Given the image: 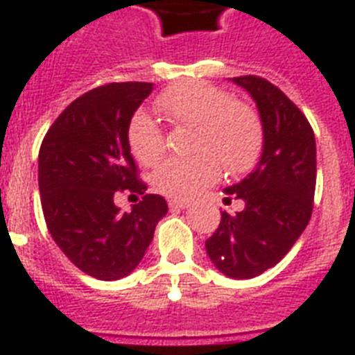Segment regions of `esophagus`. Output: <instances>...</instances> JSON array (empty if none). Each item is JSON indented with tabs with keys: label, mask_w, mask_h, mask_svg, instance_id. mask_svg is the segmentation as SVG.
Masks as SVG:
<instances>
[{
	"label": "esophagus",
	"mask_w": 355,
	"mask_h": 355,
	"mask_svg": "<svg viewBox=\"0 0 355 355\" xmlns=\"http://www.w3.org/2000/svg\"><path fill=\"white\" fill-rule=\"evenodd\" d=\"M189 206H191V204L187 202V200H180V198H171V200H169V207H171V209H187Z\"/></svg>",
	"instance_id": "esophagus-1"
}]
</instances>
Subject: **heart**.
Here are the masks:
<instances>
[{"label": "heart", "instance_id": "b5f03b06", "mask_svg": "<svg viewBox=\"0 0 355 355\" xmlns=\"http://www.w3.org/2000/svg\"><path fill=\"white\" fill-rule=\"evenodd\" d=\"M173 122L195 129V160H168L153 175L157 191L191 198L217 182L220 168L237 175L252 168L262 148V123L255 109L233 100L224 89L204 82L177 83L158 98ZM132 155L153 166L164 155V132L148 114H137L129 128Z\"/></svg>", "mask_w": 355, "mask_h": 355}]
</instances>
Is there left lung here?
I'll use <instances>...</instances> for the list:
<instances>
[{
    "mask_svg": "<svg viewBox=\"0 0 355 355\" xmlns=\"http://www.w3.org/2000/svg\"><path fill=\"white\" fill-rule=\"evenodd\" d=\"M257 105L262 153L241 182L224 187V202L239 198L243 211L223 213L206 241L209 261L232 279H252L275 266L304 232L315 191V137L306 116L281 89L257 76L230 78Z\"/></svg>",
    "mask_w": 355,
    "mask_h": 355,
    "instance_id": "1",
    "label": "left lung"
}]
</instances>
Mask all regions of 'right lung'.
<instances>
[{
    "mask_svg": "<svg viewBox=\"0 0 355 355\" xmlns=\"http://www.w3.org/2000/svg\"><path fill=\"white\" fill-rule=\"evenodd\" d=\"M153 83L123 82L76 98L56 118L37 157L43 217L54 243L83 273L100 281L128 277L140 264L168 202L160 195L122 212L116 191L146 193L131 157L132 114Z\"/></svg>",
    "mask_w": 355,
    "mask_h": 355,
    "instance_id": "obj_1",
    "label": "right lung"
}]
</instances>
